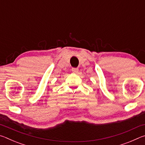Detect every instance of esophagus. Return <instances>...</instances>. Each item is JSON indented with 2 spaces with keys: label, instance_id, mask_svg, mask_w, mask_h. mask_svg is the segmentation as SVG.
I'll return each instance as SVG.
<instances>
[{
  "label": "esophagus",
  "instance_id": "esophagus-1",
  "mask_svg": "<svg viewBox=\"0 0 145 145\" xmlns=\"http://www.w3.org/2000/svg\"><path fill=\"white\" fill-rule=\"evenodd\" d=\"M72 71L73 73H77L78 72V69L77 68H72Z\"/></svg>",
  "mask_w": 145,
  "mask_h": 145
}]
</instances>
